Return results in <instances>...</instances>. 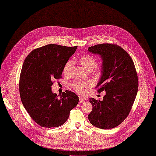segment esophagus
Returning a JSON list of instances; mask_svg holds the SVG:
<instances>
[{
  "label": "esophagus",
  "mask_w": 156,
  "mask_h": 156,
  "mask_svg": "<svg viewBox=\"0 0 156 156\" xmlns=\"http://www.w3.org/2000/svg\"><path fill=\"white\" fill-rule=\"evenodd\" d=\"M79 98H80V101H81V102H83V101H84L86 100V98H84V97H81V96H80V97H79Z\"/></svg>",
  "instance_id": "34e87169"
}]
</instances>
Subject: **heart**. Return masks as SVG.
Masks as SVG:
<instances>
[{
  "label": "heart",
  "mask_w": 156,
  "mask_h": 156,
  "mask_svg": "<svg viewBox=\"0 0 156 156\" xmlns=\"http://www.w3.org/2000/svg\"><path fill=\"white\" fill-rule=\"evenodd\" d=\"M80 62L83 68L87 70H92L96 66L95 59L89 54H86L81 56L80 59ZM73 61L72 60L68 61L63 69V73L64 75H68L72 67ZM92 86V83L90 81H78L72 84L73 89L81 94H84L87 92V89Z\"/></svg>",
  "instance_id": "b5f03b06"
}]
</instances>
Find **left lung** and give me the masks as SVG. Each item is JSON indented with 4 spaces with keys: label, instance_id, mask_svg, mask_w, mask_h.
<instances>
[{
    "label": "left lung",
    "instance_id": "8db88e82",
    "mask_svg": "<svg viewBox=\"0 0 156 156\" xmlns=\"http://www.w3.org/2000/svg\"><path fill=\"white\" fill-rule=\"evenodd\" d=\"M87 50L101 58V75L96 87L98 92H106L101 101L89 98L92 110L89 121L100 129L115 128L128 116L137 94L138 80L134 63L127 52L116 44H95Z\"/></svg>",
    "mask_w": 156,
    "mask_h": 156
}]
</instances>
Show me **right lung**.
<instances>
[{
    "mask_svg": "<svg viewBox=\"0 0 156 156\" xmlns=\"http://www.w3.org/2000/svg\"><path fill=\"white\" fill-rule=\"evenodd\" d=\"M77 47L47 44L31 51L24 61L19 83L21 101L41 127L62 126L78 104L79 98L74 92L66 90L59 98L51 90L53 81L62 78L64 67Z\"/></svg>",
    "mask_w": 156,
    "mask_h": 156,
    "instance_id": "add662e5",
    "label": "right lung"
}]
</instances>
